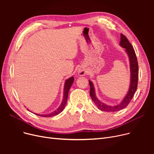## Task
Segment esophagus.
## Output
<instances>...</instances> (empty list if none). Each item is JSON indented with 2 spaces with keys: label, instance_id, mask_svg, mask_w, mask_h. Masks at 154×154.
I'll use <instances>...</instances> for the list:
<instances>
[{
  "label": "esophagus",
  "instance_id": "esophagus-1",
  "mask_svg": "<svg viewBox=\"0 0 154 154\" xmlns=\"http://www.w3.org/2000/svg\"><path fill=\"white\" fill-rule=\"evenodd\" d=\"M77 72H78V74L80 76H84L86 74L87 71L84 69V67H80V68H79Z\"/></svg>",
  "mask_w": 154,
  "mask_h": 154
}]
</instances>
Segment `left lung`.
<instances>
[{
    "instance_id": "8db88e82",
    "label": "left lung",
    "mask_w": 154,
    "mask_h": 154,
    "mask_svg": "<svg viewBox=\"0 0 154 154\" xmlns=\"http://www.w3.org/2000/svg\"><path fill=\"white\" fill-rule=\"evenodd\" d=\"M119 44L122 48H125V51L128 57L131 70L130 85H129L128 92L122 100H121L119 103L114 105V106H110V105L102 102L97 99L95 95V89L94 84L90 80H88L91 88L90 95L91 98L98 109L103 112H116L125 108L132 99L134 94L137 91V84H138L139 66L134 48L131 44L129 42L127 37L122 34H120V42Z\"/></svg>"
}]
</instances>
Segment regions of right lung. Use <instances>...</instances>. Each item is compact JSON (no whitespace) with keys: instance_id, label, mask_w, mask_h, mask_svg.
<instances>
[{"instance_id":"right-lung-1","label":"right lung","mask_w":154,"mask_h":154,"mask_svg":"<svg viewBox=\"0 0 154 154\" xmlns=\"http://www.w3.org/2000/svg\"><path fill=\"white\" fill-rule=\"evenodd\" d=\"M74 78L73 76H72L71 77L69 78L68 79H67L66 80V82H65V84H64L63 96L62 103H60V106L55 110H54V112H52L51 113H49V114H35V113H34V114H35L37 116H39L44 117H50L55 116L59 114L60 113L62 112L63 111V110L65 109V107H66V105L67 102L69 92V90H70L72 85L73 84V83H74ZM27 110H29L28 109H27Z\"/></svg>"}]
</instances>
